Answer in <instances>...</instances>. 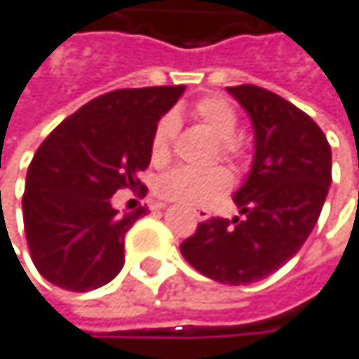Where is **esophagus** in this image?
<instances>
[{
	"label": "esophagus",
	"mask_w": 359,
	"mask_h": 359,
	"mask_svg": "<svg viewBox=\"0 0 359 359\" xmlns=\"http://www.w3.org/2000/svg\"><path fill=\"white\" fill-rule=\"evenodd\" d=\"M196 219H198V221H206V219H208V210H202V208L196 210Z\"/></svg>",
	"instance_id": "obj_1"
}]
</instances>
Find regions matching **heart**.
Segmentation results:
<instances>
[{
  "mask_svg": "<svg viewBox=\"0 0 359 359\" xmlns=\"http://www.w3.org/2000/svg\"><path fill=\"white\" fill-rule=\"evenodd\" d=\"M194 115L219 138V153L225 161L240 168L244 163V147L233 136L238 130L236 109L219 96H206L194 107ZM176 117L165 113L157 119L151 134V159L155 163H165L172 155V144L176 138ZM231 185V176L225 168H176L163 174L157 183L159 198L183 204V206H208L219 200Z\"/></svg>",
  "mask_w": 359,
  "mask_h": 359,
  "instance_id": "heart-1",
  "label": "heart"
}]
</instances>
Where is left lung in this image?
Returning <instances> with one entry per match:
<instances>
[{
    "label": "left lung",
    "mask_w": 359,
    "mask_h": 359,
    "mask_svg": "<svg viewBox=\"0 0 359 359\" xmlns=\"http://www.w3.org/2000/svg\"><path fill=\"white\" fill-rule=\"evenodd\" d=\"M255 126V161L233 196L240 217H212L181 244L202 276L250 284L290 261L316 227L332 181V153L322 128L286 98L252 86L227 88Z\"/></svg>",
    "instance_id": "obj_1"
}]
</instances>
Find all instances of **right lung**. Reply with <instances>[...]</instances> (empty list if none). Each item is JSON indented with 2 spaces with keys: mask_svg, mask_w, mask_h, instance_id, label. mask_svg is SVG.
I'll return each mask as SVG.
<instances>
[{
  "mask_svg": "<svg viewBox=\"0 0 359 359\" xmlns=\"http://www.w3.org/2000/svg\"><path fill=\"white\" fill-rule=\"evenodd\" d=\"M183 86L107 92L60 121L35 151L22 196L25 236L37 271L54 286L88 292L123 267V238L147 212L117 215L119 189L147 194L138 174L151 161L157 119Z\"/></svg>",
  "mask_w": 359,
  "mask_h": 359,
  "instance_id": "right-lung-1",
  "label": "right lung"
}]
</instances>
